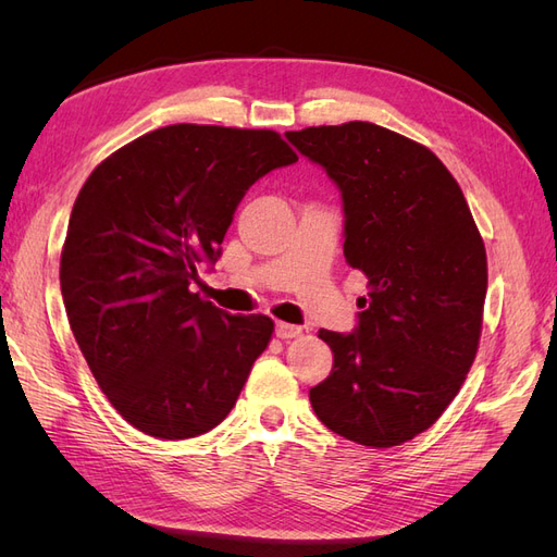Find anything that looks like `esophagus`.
Segmentation results:
<instances>
[{"instance_id":"1","label":"esophagus","mask_w":557,"mask_h":557,"mask_svg":"<svg viewBox=\"0 0 557 557\" xmlns=\"http://www.w3.org/2000/svg\"><path fill=\"white\" fill-rule=\"evenodd\" d=\"M301 327L290 325V323H276V336L278 339H293V336H299Z\"/></svg>"}]
</instances>
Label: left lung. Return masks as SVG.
<instances>
[{
    "mask_svg": "<svg viewBox=\"0 0 557 557\" xmlns=\"http://www.w3.org/2000/svg\"><path fill=\"white\" fill-rule=\"evenodd\" d=\"M344 201V258L367 276L352 332L320 330L330 376L309 391L327 430L372 448L425 432L476 358L487 262L458 181L430 148L374 123L285 132Z\"/></svg>",
    "mask_w": 557,
    "mask_h": 557,
    "instance_id": "1",
    "label": "left lung"
}]
</instances>
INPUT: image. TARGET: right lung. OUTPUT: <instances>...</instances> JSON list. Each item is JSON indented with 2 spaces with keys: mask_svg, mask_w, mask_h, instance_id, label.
Wrapping results in <instances>:
<instances>
[{
  "mask_svg": "<svg viewBox=\"0 0 557 557\" xmlns=\"http://www.w3.org/2000/svg\"><path fill=\"white\" fill-rule=\"evenodd\" d=\"M297 162L272 129L170 125L115 150L83 183L60 258L76 344L129 425L190 440L232 411L272 318L190 293L258 178Z\"/></svg>",
  "mask_w": 557,
  "mask_h": 557,
  "instance_id": "right-lung-1",
  "label": "right lung"
}]
</instances>
